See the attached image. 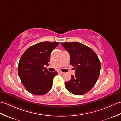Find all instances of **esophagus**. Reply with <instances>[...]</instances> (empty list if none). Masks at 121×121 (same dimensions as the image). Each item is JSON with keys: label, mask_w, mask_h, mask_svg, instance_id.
I'll list each match as a JSON object with an SVG mask.
<instances>
[{"label": "esophagus", "mask_w": 121, "mask_h": 121, "mask_svg": "<svg viewBox=\"0 0 121 121\" xmlns=\"http://www.w3.org/2000/svg\"><path fill=\"white\" fill-rule=\"evenodd\" d=\"M58 74H62L64 73L62 72H61V71H58Z\"/></svg>", "instance_id": "esophagus-1"}]
</instances>
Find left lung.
<instances>
[{
  "instance_id": "8db88e82",
  "label": "left lung",
  "mask_w": 121,
  "mask_h": 121,
  "mask_svg": "<svg viewBox=\"0 0 121 121\" xmlns=\"http://www.w3.org/2000/svg\"><path fill=\"white\" fill-rule=\"evenodd\" d=\"M70 55V64L76 69L75 76L65 83L66 89L71 93L81 95L93 87L99 77L100 62L93 50L77 42L62 43Z\"/></svg>"
}]
</instances>
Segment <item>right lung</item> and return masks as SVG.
I'll use <instances>...</instances> for the list:
<instances>
[{
  "label": "right lung",
  "instance_id": "1",
  "mask_svg": "<svg viewBox=\"0 0 121 121\" xmlns=\"http://www.w3.org/2000/svg\"><path fill=\"white\" fill-rule=\"evenodd\" d=\"M59 42H43L28 48L22 55L18 65V74L22 85L30 93L46 94L52 86L57 72H50L48 66L51 52Z\"/></svg>",
  "mask_w": 121,
  "mask_h": 121
}]
</instances>
